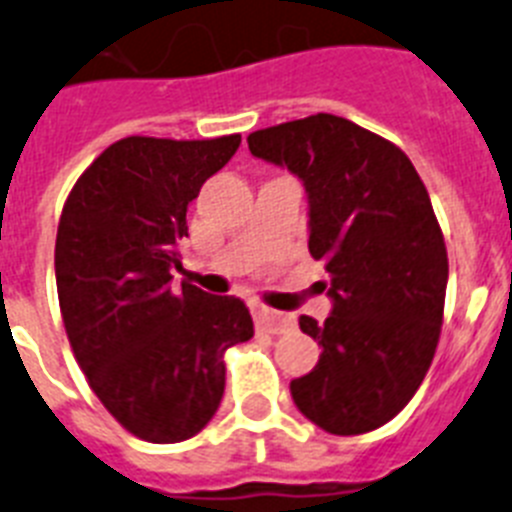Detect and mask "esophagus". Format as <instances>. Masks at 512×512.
Wrapping results in <instances>:
<instances>
[{
    "instance_id": "1",
    "label": "esophagus",
    "mask_w": 512,
    "mask_h": 512,
    "mask_svg": "<svg viewBox=\"0 0 512 512\" xmlns=\"http://www.w3.org/2000/svg\"><path fill=\"white\" fill-rule=\"evenodd\" d=\"M253 321L266 334H285V331L295 329V318L287 316V313H277V310H269L264 305H256L253 308Z\"/></svg>"
}]
</instances>
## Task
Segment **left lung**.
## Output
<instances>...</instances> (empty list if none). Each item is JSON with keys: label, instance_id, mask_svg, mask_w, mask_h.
<instances>
[{"label": "left lung", "instance_id": "1", "mask_svg": "<svg viewBox=\"0 0 512 512\" xmlns=\"http://www.w3.org/2000/svg\"><path fill=\"white\" fill-rule=\"evenodd\" d=\"M248 150L303 181L308 251L331 277V316H300L321 357L292 401L331 435L386 425L425 381L443 326L448 253L425 183L396 144L331 113L253 131Z\"/></svg>", "mask_w": 512, "mask_h": 512}]
</instances>
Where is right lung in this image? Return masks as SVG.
<instances>
[{"instance_id": "1", "label": "right lung", "mask_w": 512, "mask_h": 512, "mask_svg": "<svg viewBox=\"0 0 512 512\" xmlns=\"http://www.w3.org/2000/svg\"><path fill=\"white\" fill-rule=\"evenodd\" d=\"M238 144L240 134L119 139L61 209L54 266L69 344L95 396L147 443L207 427L225 393V349L253 336L243 300L173 287L170 274L186 209Z\"/></svg>"}]
</instances>
